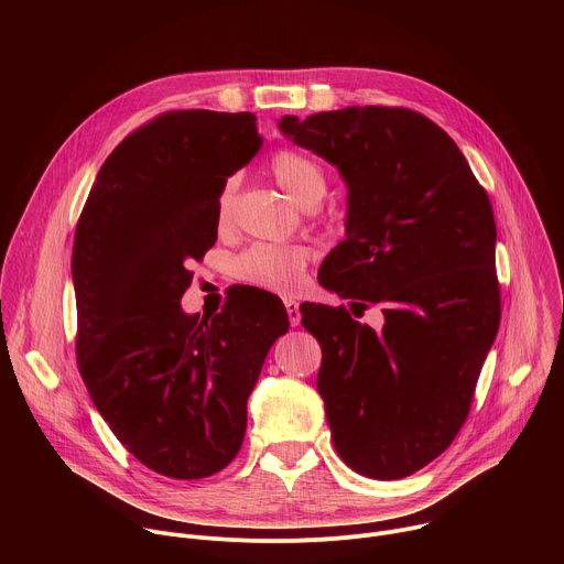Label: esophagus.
<instances>
[{"label": "esophagus", "instance_id": "1", "mask_svg": "<svg viewBox=\"0 0 564 564\" xmlns=\"http://www.w3.org/2000/svg\"><path fill=\"white\" fill-rule=\"evenodd\" d=\"M283 303H285V310H288L290 326H292V328L301 326V307H299V301H294V299H283Z\"/></svg>", "mask_w": 564, "mask_h": 564}]
</instances>
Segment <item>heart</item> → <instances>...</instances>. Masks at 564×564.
I'll use <instances>...</instances> for the list:
<instances>
[{
	"label": "heart",
	"instance_id": "b5f03b06",
	"mask_svg": "<svg viewBox=\"0 0 564 564\" xmlns=\"http://www.w3.org/2000/svg\"><path fill=\"white\" fill-rule=\"evenodd\" d=\"M270 172L276 185L301 207H314L324 200L328 192V176L314 158L281 149L270 160ZM234 205V183H225L216 200V223L225 225L231 216ZM310 261V250L303 246H272L259 243L246 250L234 261L236 276L254 288L292 294L305 281V270Z\"/></svg>",
	"mask_w": 564,
	"mask_h": 564
}]
</instances>
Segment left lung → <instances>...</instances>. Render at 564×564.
<instances>
[{"label":"left lung","mask_w":564,"mask_h":564,"mask_svg":"<svg viewBox=\"0 0 564 564\" xmlns=\"http://www.w3.org/2000/svg\"><path fill=\"white\" fill-rule=\"evenodd\" d=\"M279 129L348 187L346 240L318 283L352 314L383 303L379 333L346 307L301 305L335 448L359 475L401 479L451 446L498 335L489 196L451 135L411 109L283 116Z\"/></svg>","instance_id":"left-lung-1"}]
</instances>
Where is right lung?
Masks as SVG:
<instances>
[{
  "mask_svg": "<svg viewBox=\"0 0 564 564\" xmlns=\"http://www.w3.org/2000/svg\"><path fill=\"white\" fill-rule=\"evenodd\" d=\"M261 144L250 111L158 116L105 160L75 229L79 375L122 446L174 479L236 457L263 361L290 328L263 290L203 318L181 305L187 265L216 243L218 194Z\"/></svg>",
  "mask_w": 564,
  "mask_h": 564,
  "instance_id": "obj_1",
  "label": "right lung"
}]
</instances>
